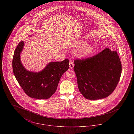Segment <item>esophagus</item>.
<instances>
[{
  "mask_svg": "<svg viewBox=\"0 0 134 134\" xmlns=\"http://www.w3.org/2000/svg\"><path fill=\"white\" fill-rule=\"evenodd\" d=\"M74 64L73 63V62H71L70 63H69V67H70V69L73 68V67H74Z\"/></svg>",
  "mask_w": 134,
  "mask_h": 134,
  "instance_id": "obj_1",
  "label": "esophagus"
}]
</instances>
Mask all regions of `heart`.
Instances as JSON below:
<instances>
[{
  "mask_svg": "<svg viewBox=\"0 0 134 134\" xmlns=\"http://www.w3.org/2000/svg\"><path fill=\"white\" fill-rule=\"evenodd\" d=\"M86 42L83 40H79L72 44L71 48L76 50L77 48L75 55L77 57L84 59L89 56L93 51V47L91 45L86 44Z\"/></svg>",
  "mask_w": 134,
  "mask_h": 134,
  "instance_id": "heart-1",
  "label": "heart"
}]
</instances>
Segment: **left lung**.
Returning <instances> with one entry per match:
<instances>
[{
	"mask_svg": "<svg viewBox=\"0 0 134 134\" xmlns=\"http://www.w3.org/2000/svg\"><path fill=\"white\" fill-rule=\"evenodd\" d=\"M74 62L78 89L85 98H104L115 90L121 73L116 51L105 48L92 57L76 59Z\"/></svg>",
	"mask_w": 134,
	"mask_h": 134,
	"instance_id": "left-lung-1",
	"label": "left lung"
}]
</instances>
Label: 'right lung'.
I'll use <instances>...</instances> for the list:
<instances>
[{"label":"right lung","instance_id":"obj_1","mask_svg":"<svg viewBox=\"0 0 134 134\" xmlns=\"http://www.w3.org/2000/svg\"><path fill=\"white\" fill-rule=\"evenodd\" d=\"M24 42L17 46L13 59V72L20 86L26 94L33 98L46 99L56 91L60 78L69 69V60L50 62L38 72L27 71L21 62L20 54L23 50Z\"/></svg>","mask_w":134,"mask_h":134}]
</instances>
